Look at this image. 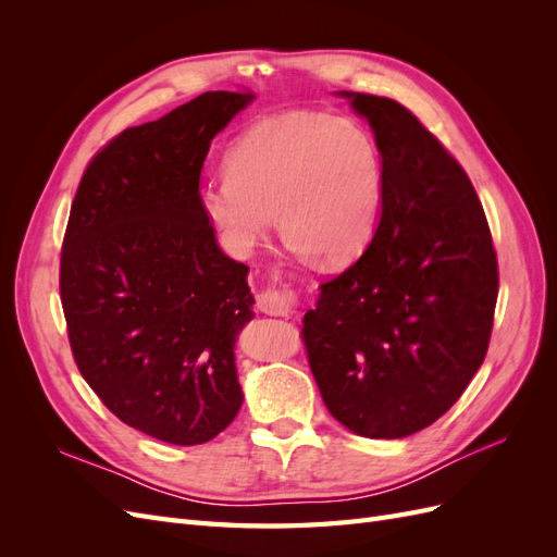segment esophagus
<instances>
[{"label":"esophagus","mask_w":557,"mask_h":557,"mask_svg":"<svg viewBox=\"0 0 557 557\" xmlns=\"http://www.w3.org/2000/svg\"><path fill=\"white\" fill-rule=\"evenodd\" d=\"M258 309L269 315H293L297 309V297L288 285L272 283L258 295Z\"/></svg>","instance_id":"obj_1"}]
</instances>
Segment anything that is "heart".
Instances as JSON below:
<instances>
[{
    "label": "heart",
    "instance_id": "heart-1",
    "mask_svg": "<svg viewBox=\"0 0 557 557\" xmlns=\"http://www.w3.org/2000/svg\"><path fill=\"white\" fill-rule=\"evenodd\" d=\"M227 183L201 209L234 248L256 246L276 218L283 244L315 264H346L372 239L383 164L369 132L320 111H283L248 125L223 160Z\"/></svg>",
    "mask_w": 557,
    "mask_h": 557
}]
</instances>
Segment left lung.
Here are the masks:
<instances>
[{
    "mask_svg": "<svg viewBox=\"0 0 557 557\" xmlns=\"http://www.w3.org/2000/svg\"><path fill=\"white\" fill-rule=\"evenodd\" d=\"M344 95L374 129L383 207L360 260L320 285L301 336L330 413L360 436L399 440L442 418L483 364L497 252L444 144L395 99Z\"/></svg>",
    "mask_w": 557,
    "mask_h": 557,
    "instance_id": "obj_1",
    "label": "left lung"
}]
</instances>
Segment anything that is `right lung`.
<instances>
[{
    "label": "right lung",
    "instance_id": "1",
    "mask_svg": "<svg viewBox=\"0 0 557 557\" xmlns=\"http://www.w3.org/2000/svg\"><path fill=\"white\" fill-rule=\"evenodd\" d=\"M252 99L205 92L117 134L83 172L64 232L60 299L81 376L117 420L174 446L213 440L244 401L248 267L218 248L199 176Z\"/></svg>",
    "mask_w": 557,
    "mask_h": 557
}]
</instances>
